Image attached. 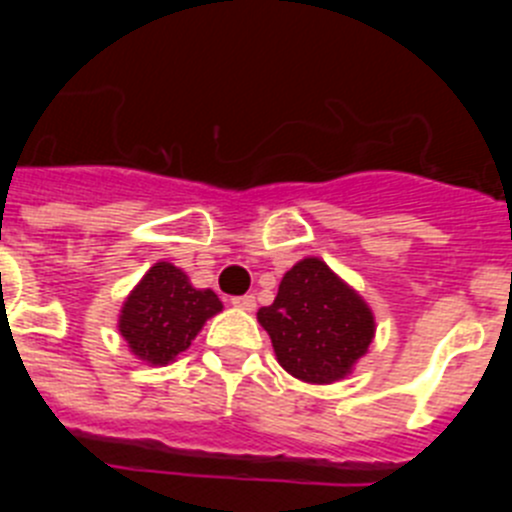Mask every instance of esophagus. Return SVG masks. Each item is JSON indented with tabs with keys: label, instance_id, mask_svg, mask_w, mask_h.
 <instances>
[{
	"label": "esophagus",
	"instance_id": "esophagus-1",
	"mask_svg": "<svg viewBox=\"0 0 512 512\" xmlns=\"http://www.w3.org/2000/svg\"><path fill=\"white\" fill-rule=\"evenodd\" d=\"M230 305H233V307H238V310H246V312H251L253 307H256V297H253V295L233 297V300H230Z\"/></svg>",
	"mask_w": 512,
	"mask_h": 512
}]
</instances>
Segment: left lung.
Wrapping results in <instances>:
<instances>
[{"mask_svg":"<svg viewBox=\"0 0 512 512\" xmlns=\"http://www.w3.org/2000/svg\"><path fill=\"white\" fill-rule=\"evenodd\" d=\"M256 318L269 333L279 364L312 384L351 374L374 338L369 305L315 256L284 274L277 300L261 307Z\"/></svg>","mask_w":512,"mask_h":512,"instance_id":"8db88e82","label":"left lung"}]
</instances>
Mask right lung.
<instances>
[{
    "mask_svg": "<svg viewBox=\"0 0 512 512\" xmlns=\"http://www.w3.org/2000/svg\"><path fill=\"white\" fill-rule=\"evenodd\" d=\"M223 310L212 289H194L182 269L158 261L120 310V336L140 361L164 366L192 346L207 318Z\"/></svg>",
    "mask_w": 512,
    "mask_h": 512,
    "instance_id": "1",
    "label": "right lung"
}]
</instances>
